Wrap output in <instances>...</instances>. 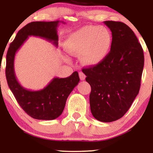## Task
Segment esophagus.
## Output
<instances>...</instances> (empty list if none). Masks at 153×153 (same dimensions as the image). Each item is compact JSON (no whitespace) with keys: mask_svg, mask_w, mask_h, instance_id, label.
I'll return each mask as SVG.
<instances>
[{"mask_svg":"<svg viewBox=\"0 0 153 153\" xmlns=\"http://www.w3.org/2000/svg\"><path fill=\"white\" fill-rule=\"evenodd\" d=\"M79 78H80V79H81V81L85 80V75L84 74V73L82 72H80L79 73Z\"/></svg>","mask_w":153,"mask_h":153,"instance_id":"1","label":"esophagus"}]
</instances>
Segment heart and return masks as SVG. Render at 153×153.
Returning a JSON list of instances; mask_svg holds the SVG:
<instances>
[{
  "label": "heart",
  "mask_w": 153,
  "mask_h": 153,
  "mask_svg": "<svg viewBox=\"0 0 153 153\" xmlns=\"http://www.w3.org/2000/svg\"><path fill=\"white\" fill-rule=\"evenodd\" d=\"M111 42V35L105 27L86 26L68 37L65 48L72 55H81V60L85 65L93 66L106 57Z\"/></svg>",
  "instance_id": "obj_1"
}]
</instances>
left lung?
<instances>
[{
  "mask_svg": "<svg viewBox=\"0 0 153 153\" xmlns=\"http://www.w3.org/2000/svg\"><path fill=\"white\" fill-rule=\"evenodd\" d=\"M110 29V52L103 61L82 72L91 85V111L104 123L124 116L139 94L144 65L141 45L134 33L123 22H104Z\"/></svg>",
  "mask_w": 153,
  "mask_h": 153,
  "instance_id": "obj_1",
  "label": "left lung"
}]
</instances>
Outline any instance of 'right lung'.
<instances>
[{"label": "right lung", "instance_id": "add662e5", "mask_svg": "<svg viewBox=\"0 0 153 153\" xmlns=\"http://www.w3.org/2000/svg\"><path fill=\"white\" fill-rule=\"evenodd\" d=\"M60 22L55 21L29 23L17 33L14 41L10 45L6 56L5 74L10 89L24 111L37 120H54L62 114L69 95L80 81L79 74L74 72L67 78L56 77L43 89L30 91L23 87L16 79L14 58L28 36L45 39L57 47V28Z\"/></svg>", "mask_w": 153, "mask_h": 153}]
</instances>
